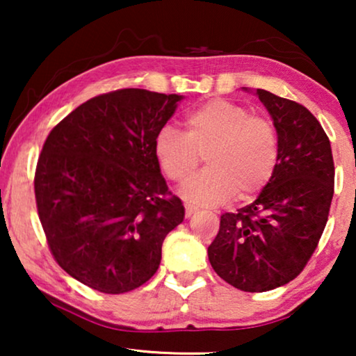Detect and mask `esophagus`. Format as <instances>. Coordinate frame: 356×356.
Here are the masks:
<instances>
[{
  "label": "esophagus",
  "instance_id": "1",
  "mask_svg": "<svg viewBox=\"0 0 356 356\" xmlns=\"http://www.w3.org/2000/svg\"><path fill=\"white\" fill-rule=\"evenodd\" d=\"M197 212V207H194V206H191V204H186V206H184V213H186V217L189 218L191 216H194V213Z\"/></svg>",
  "mask_w": 356,
  "mask_h": 356
}]
</instances>
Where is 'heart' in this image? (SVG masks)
<instances>
[{
    "label": "heart",
    "mask_w": 356,
    "mask_h": 356,
    "mask_svg": "<svg viewBox=\"0 0 356 356\" xmlns=\"http://www.w3.org/2000/svg\"><path fill=\"white\" fill-rule=\"evenodd\" d=\"M186 131L163 126L154 139V154L163 175L183 181L204 154L208 168L179 188L186 201L220 206L236 194L254 197L274 177L279 163V136L269 120L251 116L243 105L213 99L184 118Z\"/></svg>",
    "instance_id": "1"
}]
</instances>
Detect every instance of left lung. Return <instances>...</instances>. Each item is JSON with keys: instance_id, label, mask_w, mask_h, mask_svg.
Segmentation results:
<instances>
[{"instance_id": "8db88e82", "label": "left lung", "mask_w": 356, "mask_h": 356, "mask_svg": "<svg viewBox=\"0 0 356 356\" xmlns=\"http://www.w3.org/2000/svg\"><path fill=\"white\" fill-rule=\"evenodd\" d=\"M256 95L274 121L279 163L254 202L223 213L207 250L218 277L251 293L289 284L305 269L334 196L332 150L319 121L293 100L262 89Z\"/></svg>"}]
</instances>
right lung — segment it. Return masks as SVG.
<instances>
[{"label": "right lung", "mask_w": 356, "mask_h": 356, "mask_svg": "<svg viewBox=\"0 0 356 356\" xmlns=\"http://www.w3.org/2000/svg\"><path fill=\"white\" fill-rule=\"evenodd\" d=\"M183 95L121 89L87 100L43 144L38 217L61 269L102 293H126L160 266L165 236L184 218L154 139Z\"/></svg>", "instance_id": "1"}]
</instances>
